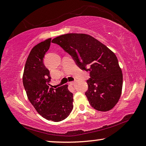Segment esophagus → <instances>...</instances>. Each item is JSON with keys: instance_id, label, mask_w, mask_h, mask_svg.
Here are the masks:
<instances>
[{"instance_id": "esophagus-1", "label": "esophagus", "mask_w": 146, "mask_h": 146, "mask_svg": "<svg viewBox=\"0 0 146 146\" xmlns=\"http://www.w3.org/2000/svg\"><path fill=\"white\" fill-rule=\"evenodd\" d=\"M69 84H70L71 85H74L75 84V81H72V82H69Z\"/></svg>"}]
</instances>
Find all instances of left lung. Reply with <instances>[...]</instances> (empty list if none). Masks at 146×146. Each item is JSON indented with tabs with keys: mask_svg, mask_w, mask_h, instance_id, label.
Listing matches in <instances>:
<instances>
[{
	"mask_svg": "<svg viewBox=\"0 0 146 146\" xmlns=\"http://www.w3.org/2000/svg\"><path fill=\"white\" fill-rule=\"evenodd\" d=\"M52 42L59 45L73 58L77 66L89 71L86 92L94 109L106 112L118 102L122 91L123 74L115 54L94 37L86 34L71 33L58 36Z\"/></svg>",
	"mask_w": 146,
	"mask_h": 146,
	"instance_id": "1",
	"label": "left lung"
}]
</instances>
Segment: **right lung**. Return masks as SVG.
Returning a JSON list of instances; mask_svg holds the SVG:
<instances>
[{"label":"right lung","mask_w":146,"mask_h":146,"mask_svg":"<svg viewBox=\"0 0 146 146\" xmlns=\"http://www.w3.org/2000/svg\"><path fill=\"white\" fill-rule=\"evenodd\" d=\"M48 38L32 48L27 58L23 83L28 99L41 116L58 122L68 117L73 108V96L68 85L56 89L49 88V71L43 64V58L50 47Z\"/></svg>","instance_id":"add662e5"}]
</instances>
